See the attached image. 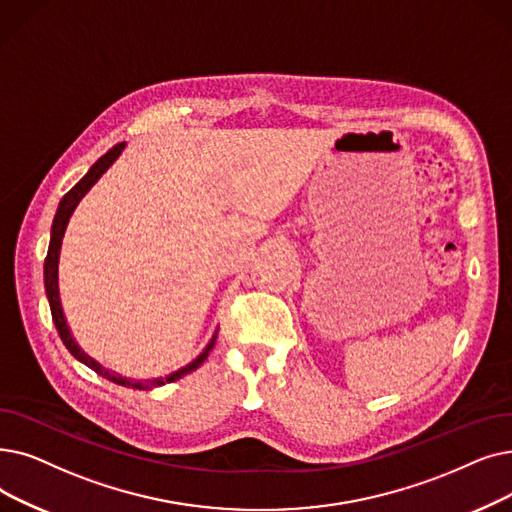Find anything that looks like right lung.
Listing matches in <instances>:
<instances>
[{"instance_id":"right-lung-1","label":"right lung","mask_w":512,"mask_h":512,"mask_svg":"<svg viewBox=\"0 0 512 512\" xmlns=\"http://www.w3.org/2000/svg\"><path fill=\"white\" fill-rule=\"evenodd\" d=\"M123 146H125V142H121V144L110 148V150L104 154V157H100V159L90 167V171H87V173L81 177L79 184H75V188H71L69 192H66V194L62 196V201H60V205H58V211H56V215H54V224H52V236H50V247H48L46 263H43V282H46V295H48L50 309H52V320H54V324H56V330H58V335H60L62 343L66 345V349H69L79 362H83L85 366H90L94 372H98L100 376H104V379L113 381V383H117V385H123V387H131V389H140V391H142V389L161 387V385H165V383H173V381H177V379H182V376H186L188 372L196 370L198 366H201V364L207 360L209 351H211L213 345H215L217 332L213 335V339L209 341V345L205 347V351H203L201 355H198V358H196L194 362H190L186 368H182V370H177V372L165 376V379H154V381H129V379H123V376H117L115 372L104 370L98 362H94V360L90 358V355H85V353L79 349V345L75 343L69 326H66V320H64V314H62V305H60V295H58V259H60L62 236H64L66 224H69V219H71V215H73L75 207L79 205L81 198L85 196V192L90 190V188L100 180V175L117 161V157L121 154Z\"/></svg>"}]
</instances>
